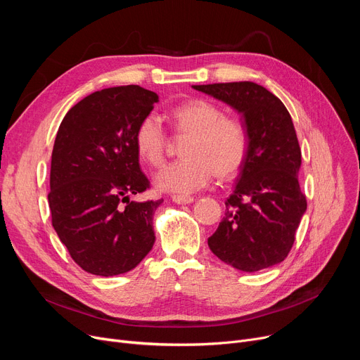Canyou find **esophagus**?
<instances>
[{
    "label": "esophagus",
    "instance_id": "obj_1",
    "mask_svg": "<svg viewBox=\"0 0 360 360\" xmlns=\"http://www.w3.org/2000/svg\"><path fill=\"white\" fill-rule=\"evenodd\" d=\"M172 201L176 204H191L194 201V198L188 197V195H174Z\"/></svg>",
    "mask_w": 360,
    "mask_h": 360
}]
</instances>
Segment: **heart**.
Segmentation results:
<instances>
[{
    "label": "heart",
    "mask_w": 360,
    "mask_h": 360,
    "mask_svg": "<svg viewBox=\"0 0 360 360\" xmlns=\"http://www.w3.org/2000/svg\"><path fill=\"white\" fill-rule=\"evenodd\" d=\"M169 118L178 136H186L181 160L156 174L160 191L191 194L209 185L217 174L229 176L240 169L250 148L245 124L236 117L223 115L210 101L191 99L170 109ZM166 134L160 120L150 113L137 125L134 146L139 158L150 166H160L166 156Z\"/></svg>",
    "instance_id": "heart-1"
}]
</instances>
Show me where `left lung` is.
I'll return each instance as SVG.
<instances>
[{
	"label": "left lung",
	"mask_w": 360,
	"mask_h": 360,
	"mask_svg": "<svg viewBox=\"0 0 360 360\" xmlns=\"http://www.w3.org/2000/svg\"><path fill=\"white\" fill-rule=\"evenodd\" d=\"M193 89L238 110L250 136L247 159L209 247L223 262L245 273L273 267L290 252L307 212L297 179L300 148L290 113L271 91L252 82Z\"/></svg>",
	"instance_id": "obj_1"
}]
</instances>
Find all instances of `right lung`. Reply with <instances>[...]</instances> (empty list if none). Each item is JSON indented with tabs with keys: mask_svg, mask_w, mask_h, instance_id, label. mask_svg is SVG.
Returning <instances> with one entry per match:
<instances>
[{
	"mask_svg": "<svg viewBox=\"0 0 360 360\" xmlns=\"http://www.w3.org/2000/svg\"><path fill=\"white\" fill-rule=\"evenodd\" d=\"M156 102L158 94L140 86L103 89L74 105L56 132L48 194L52 226L90 274H124L153 248V216L163 200L129 197L148 188L134 134Z\"/></svg>",
	"mask_w": 360,
	"mask_h": 360,
	"instance_id": "1",
	"label": "right lung"
}]
</instances>
